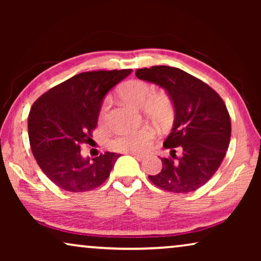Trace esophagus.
I'll return each instance as SVG.
<instances>
[{"instance_id":"obj_1","label":"esophagus","mask_w":261,"mask_h":261,"mask_svg":"<svg viewBox=\"0 0 261 261\" xmlns=\"http://www.w3.org/2000/svg\"><path fill=\"white\" fill-rule=\"evenodd\" d=\"M126 153H128V154H130V155H133V156H135V158L139 159V160H141V159L145 156L144 154H142V153H139V152H126Z\"/></svg>"}]
</instances>
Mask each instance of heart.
<instances>
[{
    "instance_id": "obj_1",
    "label": "heart",
    "mask_w": 261,
    "mask_h": 261,
    "mask_svg": "<svg viewBox=\"0 0 261 261\" xmlns=\"http://www.w3.org/2000/svg\"><path fill=\"white\" fill-rule=\"evenodd\" d=\"M153 93V87L145 81H130L121 88L120 96L129 105L142 108L144 113L158 126H169L173 117V103L165 94ZM110 102L105 99L98 110L99 123L108 119ZM155 137L154 128L144 126L139 129L128 130L120 134L113 141L114 148L124 152H142L148 147Z\"/></svg>"
}]
</instances>
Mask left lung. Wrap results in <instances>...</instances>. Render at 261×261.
I'll list each match as a JSON object with an SVG mask.
<instances>
[{"label":"left lung","mask_w":261,"mask_h":261,"mask_svg":"<svg viewBox=\"0 0 261 261\" xmlns=\"http://www.w3.org/2000/svg\"><path fill=\"white\" fill-rule=\"evenodd\" d=\"M139 80L165 89L174 107V122L164 147L163 169L149 180L163 190L188 194L203 187L219 170L230 141V117L220 95L185 71L165 65L138 69ZM181 151V155L175 154Z\"/></svg>","instance_id":"8db88e82"}]
</instances>
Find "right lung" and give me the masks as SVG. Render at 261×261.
<instances>
[{
    "mask_svg": "<svg viewBox=\"0 0 261 261\" xmlns=\"http://www.w3.org/2000/svg\"><path fill=\"white\" fill-rule=\"evenodd\" d=\"M130 72L132 69L78 73L49 89L32 106L31 149L42 172L57 187L70 192L90 191L109 177L120 155L106 152L85 159L81 146L92 141L107 92Z\"/></svg>",
    "mask_w": 261,
    "mask_h": 261,
    "instance_id": "right-lung-1",
    "label": "right lung"
}]
</instances>
